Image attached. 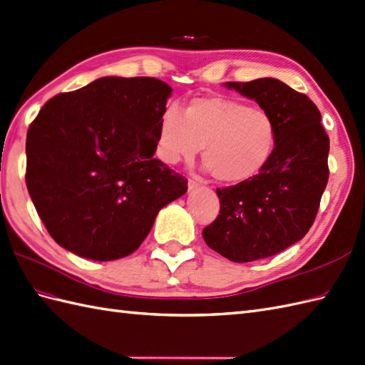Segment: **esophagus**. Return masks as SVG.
Here are the masks:
<instances>
[{
	"label": "esophagus",
	"mask_w": 365,
	"mask_h": 365,
	"mask_svg": "<svg viewBox=\"0 0 365 365\" xmlns=\"http://www.w3.org/2000/svg\"><path fill=\"white\" fill-rule=\"evenodd\" d=\"M200 185H201V181H198V180H189V190L197 189V187H200Z\"/></svg>",
	"instance_id": "34e87169"
}]
</instances>
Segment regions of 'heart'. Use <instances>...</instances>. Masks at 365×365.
<instances>
[{
	"label": "heart",
	"instance_id": "b5f03b06",
	"mask_svg": "<svg viewBox=\"0 0 365 365\" xmlns=\"http://www.w3.org/2000/svg\"><path fill=\"white\" fill-rule=\"evenodd\" d=\"M277 125L263 108L227 97H198L180 108L170 105L158 122L156 153L163 163H190L202 150L204 163L221 182H242L269 161Z\"/></svg>",
	"mask_w": 365,
	"mask_h": 365
}]
</instances>
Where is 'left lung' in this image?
Listing matches in <instances>:
<instances>
[{
	"label": "left lung",
	"mask_w": 365,
	"mask_h": 365,
	"mask_svg": "<svg viewBox=\"0 0 365 365\" xmlns=\"http://www.w3.org/2000/svg\"><path fill=\"white\" fill-rule=\"evenodd\" d=\"M226 86L254 99L277 125L269 161L250 180L217 189L220 215L202 229L210 250L246 263L285 251L313 226L330 175V139L317 106L280 80Z\"/></svg>",
	"instance_id": "left-lung-1"
}]
</instances>
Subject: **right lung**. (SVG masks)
<instances>
[{
  "instance_id": "obj_1",
  "label": "right lung",
  "mask_w": 365,
  "mask_h": 365,
  "mask_svg": "<svg viewBox=\"0 0 365 365\" xmlns=\"http://www.w3.org/2000/svg\"><path fill=\"white\" fill-rule=\"evenodd\" d=\"M170 94L153 77H102L43 105L26 138V185L61 247L97 262L127 257L187 192L153 158Z\"/></svg>"
}]
</instances>
